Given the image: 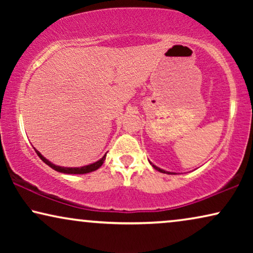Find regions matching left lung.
I'll use <instances>...</instances> for the list:
<instances>
[{
    "label": "left lung",
    "instance_id": "8db88e82",
    "mask_svg": "<svg viewBox=\"0 0 253 253\" xmlns=\"http://www.w3.org/2000/svg\"><path fill=\"white\" fill-rule=\"evenodd\" d=\"M150 164L152 165V167H153L154 169H157V170H158V171H160V172H164V174H169V175H170V174H175V172H170V171L164 170V169H161V168H159V167H157V166H155V165H153V164H152V162H151V161H150Z\"/></svg>",
    "mask_w": 253,
    "mask_h": 253
}]
</instances>
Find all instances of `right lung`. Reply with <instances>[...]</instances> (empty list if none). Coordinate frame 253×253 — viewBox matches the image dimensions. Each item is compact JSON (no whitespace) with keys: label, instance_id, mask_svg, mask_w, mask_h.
<instances>
[{"label":"right lung","instance_id":"add662e5","mask_svg":"<svg viewBox=\"0 0 253 253\" xmlns=\"http://www.w3.org/2000/svg\"><path fill=\"white\" fill-rule=\"evenodd\" d=\"M34 150H36V148H34ZM36 153L38 154V157H39L41 160L44 162V164L49 166L50 168H53L54 170H56L58 172H63V174H87V172L94 171V170H96V169H99L102 166L103 161L106 160V154H105L101 159H100V160L93 162V164H91V165L83 166V167H74V168L72 167H61V166H56V165L51 164V162L49 160H47V159L44 158L43 155L41 154L38 150H36Z\"/></svg>","mask_w":253,"mask_h":253}]
</instances>
